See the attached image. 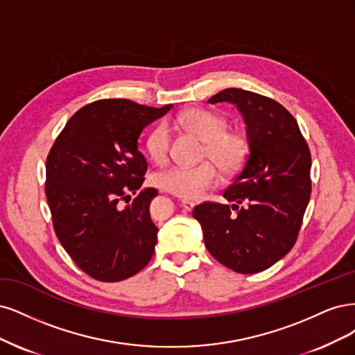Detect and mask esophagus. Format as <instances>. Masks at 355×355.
<instances>
[{
  "mask_svg": "<svg viewBox=\"0 0 355 355\" xmlns=\"http://www.w3.org/2000/svg\"><path fill=\"white\" fill-rule=\"evenodd\" d=\"M181 207L184 211H191L194 208V202L193 200H189V199H182L181 200Z\"/></svg>",
  "mask_w": 355,
  "mask_h": 355,
  "instance_id": "esophagus-1",
  "label": "esophagus"
}]
</instances>
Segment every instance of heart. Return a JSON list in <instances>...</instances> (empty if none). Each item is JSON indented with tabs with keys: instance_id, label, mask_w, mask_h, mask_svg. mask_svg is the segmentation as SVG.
I'll list each match as a JSON object with an SVG mask.
<instances>
[{
	"instance_id": "obj_1",
	"label": "heart",
	"mask_w": 355,
	"mask_h": 355,
	"mask_svg": "<svg viewBox=\"0 0 355 355\" xmlns=\"http://www.w3.org/2000/svg\"><path fill=\"white\" fill-rule=\"evenodd\" d=\"M205 141V155L227 174L242 168L248 156V139L243 132L227 131V119L208 109L194 107L180 113L174 119ZM148 155L157 164L166 162L171 148V128L166 122H159L148 132L146 140ZM218 173L211 162L194 166L175 165L157 171L153 184L184 199L199 198L216 184Z\"/></svg>"
}]
</instances>
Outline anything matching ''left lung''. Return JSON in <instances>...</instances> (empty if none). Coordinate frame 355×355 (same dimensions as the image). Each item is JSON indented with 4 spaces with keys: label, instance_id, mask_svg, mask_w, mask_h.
Segmentation results:
<instances>
[{
    "label": "left lung",
    "instance_id": "8db88e82",
    "mask_svg": "<svg viewBox=\"0 0 355 355\" xmlns=\"http://www.w3.org/2000/svg\"><path fill=\"white\" fill-rule=\"evenodd\" d=\"M208 101L232 103L242 113L249 155L223 193L232 207L207 202L193 216L216 261L236 272H259L288 254L298 237L311 194L310 148L298 122L276 100L227 88Z\"/></svg>",
    "mask_w": 355,
    "mask_h": 355
}]
</instances>
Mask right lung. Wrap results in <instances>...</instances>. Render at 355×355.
I'll return each instance as SVG.
<instances>
[{
	"mask_svg": "<svg viewBox=\"0 0 355 355\" xmlns=\"http://www.w3.org/2000/svg\"><path fill=\"white\" fill-rule=\"evenodd\" d=\"M171 107L94 101L67 121L49 153L45 194L55 234L96 280L128 279L153 257L157 227L148 207L157 191L141 189L147 162L139 137Z\"/></svg>",
	"mask_w": 355,
	"mask_h": 355,
	"instance_id": "obj_1",
	"label": "right lung"
}]
</instances>
